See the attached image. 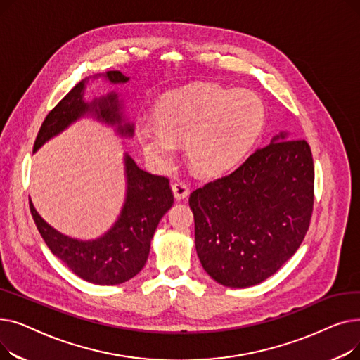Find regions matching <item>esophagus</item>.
Here are the masks:
<instances>
[{
  "mask_svg": "<svg viewBox=\"0 0 360 360\" xmlns=\"http://www.w3.org/2000/svg\"><path fill=\"white\" fill-rule=\"evenodd\" d=\"M172 191H174V195L176 200H182L188 195V193H190V188H188V185L185 182L178 181V182L172 184Z\"/></svg>",
  "mask_w": 360,
  "mask_h": 360,
  "instance_id": "obj_1",
  "label": "esophagus"
}]
</instances>
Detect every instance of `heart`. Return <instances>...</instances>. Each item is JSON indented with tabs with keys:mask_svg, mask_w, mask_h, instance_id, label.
Returning <instances> with one entry per match:
<instances>
[{
	"mask_svg": "<svg viewBox=\"0 0 360 360\" xmlns=\"http://www.w3.org/2000/svg\"><path fill=\"white\" fill-rule=\"evenodd\" d=\"M159 127H139L146 156L159 166L175 158V141H186L191 166L216 175L235 166L259 136L264 124L261 101L250 91L201 86L175 91L158 109Z\"/></svg>",
	"mask_w": 360,
	"mask_h": 360,
	"instance_id": "heart-1",
	"label": "heart"
}]
</instances>
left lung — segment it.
<instances>
[{
	"label": "left lung",
	"mask_w": 360,
	"mask_h": 360,
	"mask_svg": "<svg viewBox=\"0 0 360 360\" xmlns=\"http://www.w3.org/2000/svg\"><path fill=\"white\" fill-rule=\"evenodd\" d=\"M314 159L285 132L190 195L195 250L204 270L228 288L269 278L304 240L314 210Z\"/></svg>",
	"instance_id": "8db88e82"
}]
</instances>
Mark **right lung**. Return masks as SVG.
<instances>
[{
	"label": "right lung",
	"instance_id": "right-lung-1",
	"mask_svg": "<svg viewBox=\"0 0 360 360\" xmlns=\"http://www.w3.org/2000/svg\"><path fill=\"white\" fill-rule=\"evenodd\" d=\"M103 77L110 83L128 82L121 71H106ZM83 90L84 82L75 84L48 113L37 132L33 151L89 112L106 124L118 125L120 134L132 136V125L129 122L122 125L121 105L115 93L86 103ZM125 174L127 198L121 216L109 232L94 240H79L56 232L29 200L36 228L52 254L74 274L94 285H120L141 271L158 224L174 204L169 179L146 172L128 155H125Z\"/></svg>",
	"mask_w": 360,
	"mask_h": 360
}]
</instances>
